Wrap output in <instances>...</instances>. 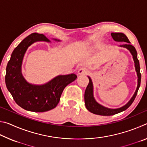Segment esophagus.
Segmentation results:
<instances>
[{
	"instance_id": "34e87169",
	"label": "esophagus",
	"mask_w": 147,
	"mask_h": 147,
	"mask_svg": "<svg viewBox=\"0 0 147 147\" xmlns=\"http://www.w3.org/2000/svg\"><path fill=\"white\" fill-rule=\"evenodd\" d=\"M89 73L88 69H87L85 67H82L80 68L79 70L78 71V74L79 75H81V74H87Z\"/></svg>"
}]
</instances>
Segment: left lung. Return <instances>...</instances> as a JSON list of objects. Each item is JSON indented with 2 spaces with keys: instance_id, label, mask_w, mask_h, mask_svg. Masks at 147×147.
I'll use <instances>...</instances> for the list:
<instances>
[{
  "instance_id": "obj_1",
  "label": "left lung",
  "mask_w": 147,
  "mask_h": 147,
  "mask_svg": "<svg viewBox=\"0 0 147 147\" xmlns=\"http://www.w3.org/2000/svg\"><path fill=\"white\" fill-rule=\"evenodd\" d=\"M111 35L114 41L117 42H125V43H126L124 45H119V47H123V48H126V49H128L131 53V56H132V58L134 61V66H135L137 76H138V86H137L136 91L133 94L132 97L130 98V100H129L125 105H124L123 106H122L121 108H109L101 105V104H100L96 101L93 94V82H92L91 78L88 76L89 84L88 86H87L85 91V94H84V100H85L86 107L87 109L90 111V112L94 114H96V115L103 116L113 115H115V114L122 112V111L126 110V109L128 108L130 106L131 104H132L134 99H135L137 95L138 89L139 88V87H140L141 78L139 61L138 59V53H137L135 47L131 45L127 37H126V35L124 34L123 33L117 32V33H111Z\"/></svg>"
}]
</instances>
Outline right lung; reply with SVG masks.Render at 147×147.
I'll list each match as a JSON object with an SVG mask.
<instances>
[{
    "label": "right lung",
    "instance_id": "add662e5",
    "mask_svg": "<svg viewBox=\"0 0 147 147\" xmlns=\"http://www.w3.org/2000/svg\"><path fill=\"white\" fill-rule=\"evenodd\" d=\"M37 41L51 42L45 36L38 33L24 38L11 54L6 67L5 82L7 89L20 107L30 111L45 112L56 108L64 88L75 80L77 76L74 73L58 75L41 85L28 82L22 74V63L27 49Z\"/></svg>",
    "mask_w": 147,
    "mask_h": 147
}]
</instances>
